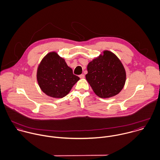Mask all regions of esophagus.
<instances>
[{
  "mask_svg": "<svg viewBox=\"0 0 160 160\" xmlns=\"http://www.w3.org/2000/svg\"><path fill=\"white\" fill-rule=\"evenodd\" d=\"M79 77H80V78H85V75L84 74H81V75H79Z\"/></svg>",
  "mask_w": 160,
  "mask_h": 160,
  "instance_id": "obj_1",
  "label": "esophagus"
}]
</instances>
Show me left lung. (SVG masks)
<instances>
[{
  "label": "left lung",
  "mask_w": 160,
  "mask_h": 160,
  "mask_svg": "<svg viewBox=\"0 0 160 160\" xmlns=\"http://www.w3.org/2000/svg\"><path fill=\"white\" fill-rule=\"evenodd\" d=\"M86 79L96 95L109 98L119 94L126 80L125 68L113 52L104 50L87 65Z\"/></svg>",
  "instance_id": "obj_1"
}]
</instances>
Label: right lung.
I'll list each match as a JSON object with an SVG mask.
<instances>
[{
    "instance_id": "1",
    "label": "right lung",
    "mask_w": 160,
    "mask_h": 160,
    "mask_svg": "<svg viewBox=\"0 0 160 160\" xmlns=\"http://www.w3.org/2000/svg\"><path fill=\"white\" fill-rule=\"evenodd\" d=\"M36 78L42 92L54 98L68 95L80 80L56 51L48 53L42 58L37 68Z\"/></svg>"
}]
</instances>
